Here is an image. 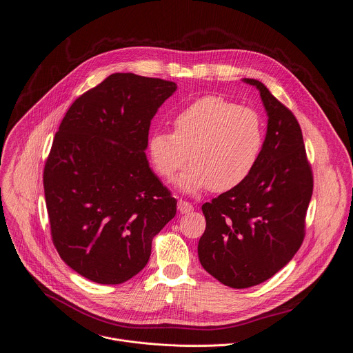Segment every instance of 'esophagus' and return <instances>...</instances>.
I'll return each instance as SVG.
<instances>
[{
    "label": "esophagus",
    "mask_w": 353,
    "mask_h": 353,
    "mask_svg": "<svg viewBox=\"0 0 353 353\" xmlns=\"http://www.w3.org/2000/svg\"><path fill=\"white\" fill-rule=\"evenodd\" d=\"M177 208L181 214H185V212H190L191 210H194V205L191 204L190 201H185V200H179L177 203Z\"/></svg>",
    "instance_id": "34e87169"
}]
</instances>
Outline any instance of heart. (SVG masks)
<instances>
[{"label":"heart","mask_w":353,"mask_h":353,"mask_svg":"<svg viewBox=\"0 0 353 353\" xmlns=\"http://www.w3.org/2000/svg\"><path fill=\"white\" fill-rule=\"evenodd\" d=\"M173 126V132H153L149 153L156 172L168 180L188 160L179 179L188 193L236 187L252 173L263 146L258 112L221 97H204L183 108Z\"/></svg>","instance_id":"heart-1"}]
</instances>
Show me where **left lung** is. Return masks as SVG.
Segmentation results:
<instances>
[{
  "label": "left lung",
  "mask_w": 353,
  "mask_h": 353,
  "mask_svg": "<svg viewBox=\"0 0 353 353\" xmlns=\"http://www.w3.org/2000/svg\"><path fill=\"white\" fill-rule=\"evenodd\" d=\"M268 111V134L252 173L201 210V266L222 284L248 288L292 261L305 236L312 170L294 114L254 79Z\"/></svg>",
  "instance_id": "left-lung-1"
}]
</instances>
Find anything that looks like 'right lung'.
Instances as JSON below:
<instances>
[{"label": "right lung", "mask_w": 353, "mask_h": 353, "mask_svg": "<svg viewBox=\"0 0 353 353\" xmlns=\"http://www.w3.org/2000/svg\"><path fill=\"white\" fill-rule=\"evenodd\" d=\"M177 85L114 73L81 94L54 135L43 170L50 235L83 277L121 284L148 263L177 201L149 168L150 121Z\"/></svg>", "instance_id": "right-lung-1"}]
</instances>
